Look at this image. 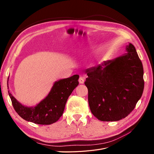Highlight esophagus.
Instances as JSON below:
<instances>
[{"instance_id": "esophagus-1", "label": "esophagus", "mask_w": 154, "mask_h": 154, "mask_svg": "<svg viewBox=\"0 0 154 154\" xmlns=\"http://www.w3.org/2000/svg\"><path fill=\"white\" fill-rule=\"evenodd\" d=\"M78 82H79V83H81V84H83V83H84V78L82 77H80V78H79V80H78Z\"/></svg>"}]
</instances>
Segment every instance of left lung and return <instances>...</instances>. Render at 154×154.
Instances as JSON below:
<instances>
[{
	"label": "left lung",
	"instance_id": "8db88e82",
	"mask_svg": "<svg viewBox=\"0 0 154 154\" xmlns=\"http://www.w3.org/2000/svg\"><path fill=\"white\" fill-rule=\"evenodd\" d=\"M127 53L85 71L92 114L102 122H116L131 112L144 89L143 67L130 43Z\"/></svg>",
	"mask_w": 154,
	"mask_h": 154
}]
</instances>
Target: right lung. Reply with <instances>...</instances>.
Returning <instances> with one entry per match:
<instances>
[{
    "mask_svg": "<svg viewBox=\"0 0 154 154\" xmlns=\"http://www.w3.org/2000/svg\"><path fill=\"white\" fill-rule=\"evenodd\" d=\"M78 78L79 75L75 74L56 81L48 96L33 106L20 103L10 91L8 94L14 109L22 118L38 125H51L57 122L62 116L68 97L79 84Z\"/></svg>",
    "mask_w": 154,
    "mask_h": 154,
    "instance_id": "right-lung-1",
    "label": "right lung"
}]
</instances>
